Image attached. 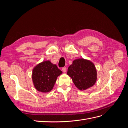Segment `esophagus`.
Instances as JSON below:
<instances>
[{"label": "esophagus", "mask_w": 128, "mask_h": 128, "mask_svg": "<svg viewBox=\"0 0 128 128\" xmlns=\"http://www.w3.org/2000/svg\"><path fill=\"white\" fill-rule=\"evenodd\" d=\"M62 72H65L67 70V68L66 67H63L62 68Z\"/></svg>", "instance_id": "34e87169"}]
</instances>
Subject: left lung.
<instances>
[{
  "label": "left lung",
  "mask_w": 128,
  "mask_h": 128,
  "mask_svg": "<svg viewBox=\"0 0 128 128\" xmlns=\"http://www.w3.org/2000/svg\"><path fill=\"white\" fill-rule=\"evenodd\" d=\"M67 75L80 90H86L94 86L97 79L94 64L90 60L83 58L73 61L68 67Z\"/></svg>",
  "instance_id": "8db88e82"
}]
</instances>
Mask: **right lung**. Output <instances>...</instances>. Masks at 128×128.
Listing matches in <instances>:
<instances>
[{"label": "right lung", "instance_id": "1", "mask_svg": "<svg viewBox=\"0 0 128 128\" xmlns=\"http://www.w3.org/2000/svg\"><path fill=\"white\" fill-rule=\"evenodd\" d=\"M62 73L50 61H42L34 67L32 70V80L34 88L40 92L51 91L56 82L57 77Z\"/></svg>", "mask_w": 128, "mask_h": 128}]
</instances>
